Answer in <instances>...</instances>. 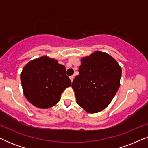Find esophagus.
Segmentation results:
<instances>
[{
	"instance_id": "esophagus-1",
	"label": "esophagus",
	"mask_w": 148,
	"mask_h": 148,
	"mask_svg": "<svg viewBox=\"0 0 148 148\" xmlns=\"http://www.w3.org/2000/svg\"><path fill=\"white\" fill-rule=\"evenodd\" d=\"M70 79H71V82H73V79H74V76L73 75L71 76L70 77Z\"/></svg>"
}]
</instances>
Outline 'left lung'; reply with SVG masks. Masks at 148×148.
I'll return each mask as SVG.
<instances>
[{
    "instance_id": "obj_1",
    "label": "left lung",
    "mask_w": 148,
    "mask_h": 148,
    "mask_svg": "<svg viewBox=\"0 0 148 148\" xmlns=\"http://www.w3.org/2000/svg\"><path fill=\"white\" fill-rule=\"evenodd\" d=\"M121 73L116 60L104 52L83 58L71 86L77 104L89 113L104 110L119 90Z\"/></svg>"
}]
</instances>
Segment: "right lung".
Wrapping results in <instances>:
<instances>
[{
	"mask_svg": "<svg viewBox=\"0 0 148 148\" xmlns=\"http://www.w3.org/2000/svg\"><path fill=\"white\" fill-rule=\"evenodd\" d=\"M21 82L25 98L40 108L56 105L63 91L71 85L66 75L65 66L46 56L32 60L24 66Z\"/></svg>",
	"mask_w": 148,
	"mask_h": 148,
	"instance_id": "add662e5",
	"label": "right lung"
}]
</instances>
